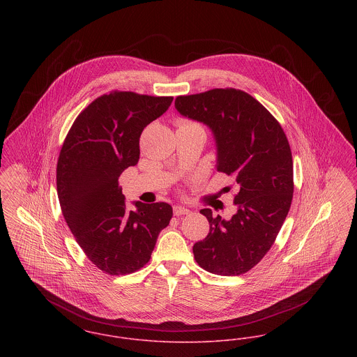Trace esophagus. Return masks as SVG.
I'll return each instance as SVG.
<instances>
[{
	"mask_svg": "<svg viewBox=\"0 0 357 357\" xmlns=\"http://www.w3.org/2000/svg\"><path fill=\"white\" fill-rule=\"evenodd\" d=\"M190 211L188 208H185V207H183V206H174L173 207V214L176 215V216H180V215H188Z\"/></svg>",
	"mask_w": 357,
	"mask_h": 357,
	"instance_id": "esophagus-1",
	"label": "esophagus"
}]
</instances>
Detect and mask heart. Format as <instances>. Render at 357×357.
<instances>
[{
    "instance_id": "b5f03b06",
    "label": "heart",
    "mask_w": 357,
    "mask_h": 357,
    "mask_svg": "<svg viewBox=\"0 0 357 357\" xmlns=\"http://www.w3.org/2000/svg\"><path fill=\"white\" fill-rule=\"evenodd\" d=\"M185 124H193V123H188V121H180L178 126H185Z\"/></svg>"
}]
</instances>
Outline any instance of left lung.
Here are the masks:
<instances>
[{"mask_svg":"<svg viewBox=\"0 0 357 357\" xmlns=\"http://www.w3.org/2000/svg\"><path fill=\"white\" fill-rule=\"evenodd\" d=\"M180 115L206 124L214 134L216 169L238 185L230 219L200 213L208 219L210 233L193 245L196 262L206 271L242 275L261 261L273 245L294 193L289 143L279 121L256 98L227 88L178 96Z\"/></svg>","mask_w":357,"mask_h":357,"instance_id":"left-lung-1","label":"left lung"}]
</instances>
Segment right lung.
I'll return each mask as SVG.
<instances>
[{
  "label": "right lung",
  "instance_id": "add662e5",
  "mask_svg": "<svg viewBox=\"0 0 357 357\" xmlns=\"http://www.w3.org/2000/svg\"><path fill=\"white\" fill-rule=\"evenodd\" d=\"M173 97L112 92L74 120L56 165V190L77 243L98 269L128 275L146 265L173 215L167 203L126 208L120 174L139 161L143 128L167 112Z\"/></svg>",
  "mask_w": 357,
  "mask_h": 357
}]
</instances>
